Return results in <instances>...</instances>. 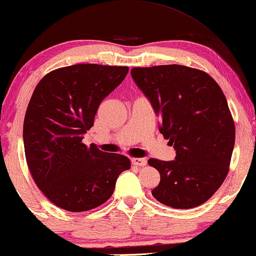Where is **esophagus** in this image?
<instances>
[{
	"instance_id": "34e87169",
	"label": "esophagus",
	"mask_w": 256,
	"mask_h": 256,
	"mask_svg": "<svg viewBox=\"0 0 256 256\" xmlns=\"http://www.w3.org/2000/svg\"><path fill=\"white\" fill-rule=\"evenodd\" d=\"M132 164L137 166V167H144L146 164V160L143 158H132L131 160Z\"/></svg>"
}]
</instances>
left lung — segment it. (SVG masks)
Instances as JSON below:
<instances>
[{
  "label": "left lung",
  "instance_id": "8db88e82",
  "mask_svg": "<svg viewBox=\"0 0 256 256\" xmlns=\"http://www.w3.org/2000/svg\"><path fill=\"white\" fill-rule=\"evenodd\" d=\"M131 76L176 152L173 161H148L161 175L154 198L174 208L204 204L226 180L235 144V124L220 87L208 74L178 64L134 68Z\"/></svg>",
  "mask_w": 256,
  "mask_h": 256
}]
</instances>
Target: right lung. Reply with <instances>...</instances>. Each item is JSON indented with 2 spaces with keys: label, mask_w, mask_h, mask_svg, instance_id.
Here are the masks:
<instances>
[{
  "label": "right lung",
  "mask_w": 256,
  "mask_h": 256,
  "mask_svg": "<svg viewBox=\"0 0 256 256\" xmlns=\"http://www.w3.org/2000/svg\"><path fill=\"white\" fill-rule=\"evenodd\" d=\"M128 66L75 64L44 76L24 120V146L33 180L46 198L72 212L102 205L130 160L82 143L101 101L124 81Z\"/></svg>",
  "instance_id": "1"
}]
</instances>
